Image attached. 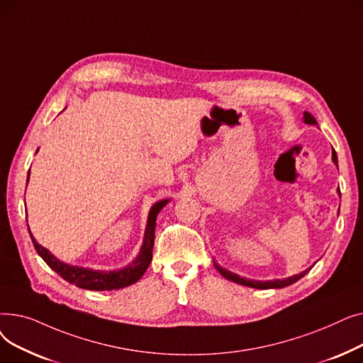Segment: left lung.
Segmentation results:
<instances>
[{
	"mask_svg": "<svg viewBox=\"0 0 363 363\" xmlns=\"http://www.w3.org/2000/svg\"><path fill=\"white\" fill-rule=\"evenodd\" d=\"M303 121H304V123H308V125H318V123H316V121H315V118L312 116V114H311L309 111H304V113H303ZM333 162L338 166L337 155H335V151H334V150H333ZM213 263H215V268L218 269V272H219L223 278L230 279V281H233V282H237V284H240V285H245V287H252V289H257V290L284 289V287H287V285L294 284L296 281H298L300 278H303L304 275H306V274L311 271V268H309V269L303 271V272H301V274H298V275H293V277H290V278H285V279H274V281H255V279H245V278H241L240 275H237V274H234V272H230V271H226V269L220 268V266H219L216 262H213Z\"/></svg>",
	"mask_w": 363,
	"mask_h": 363,
	"instance_id": "obj_1",
	"label": "left lung"
}]
</instances>
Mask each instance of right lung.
Returning a JSON list of instances; mask_svg holds the SVG:
<instances>
[{
  "mask_svg": "<svg viewBox=\"0 0 363 363\" xmlns=\"http://www.w3.org/2000/svg\"><path fill=\"white\" fill-rule=\"evenodd\" d=\"M29 181V175H28ZM169 199L157 201L155 206L150 208L147 226H145V234L143 240V245L140 255L132 263L122 269L116 271H94L89 268H79V266L67 264L65 262H60L57 257H54L45 247L38 244L30 234L32 242L35 250L38 252L44 262L50 266L52 271L59 274L63 279H66L69 284L76 285V287L84 289V290H92V291H106V290H119L128 285L135 284L147 271L148 264L151 263L152 257V245H155V233H156V219L159 212L167 204Z\"/></svg>",
  "mask_w": 363,
  "mask_h": 363,
  "instance_id": "obj_1",
  "label": "right lung"
}]
</instances>
